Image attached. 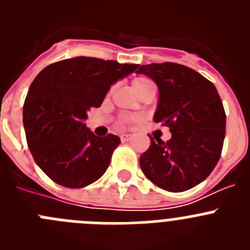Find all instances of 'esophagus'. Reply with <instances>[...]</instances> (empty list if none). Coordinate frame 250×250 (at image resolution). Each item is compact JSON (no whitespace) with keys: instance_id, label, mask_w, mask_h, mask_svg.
<instances>
[{"instance_id":"esophagus-1","label":"esophagus","mask_w":250,"mask_h":250,"mask_svg":"<svg viewBox=\"0 0 250 250\" xmlns=\"http://www.w3.org/2000/svg\"><path fill=\"white\" fill-rule=\"evenodd\" d=\"M120 139L121 141H130L132 140V135L131 134H123V135H120Z\"/></svg>"}]
</instances>
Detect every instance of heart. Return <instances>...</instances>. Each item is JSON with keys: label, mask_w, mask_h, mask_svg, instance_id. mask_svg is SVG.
I'll list each match as a JSON object with an SVG mask.
<instances>
[{"label": "heart", "mask_w": 250, "mask_h": 250, "mask_svg": "<svg viewBox=\"0 0 250 250\" xmlns=\"http://www.w3.org/2000/svg\"><path fill=\"white\" fill-rule=\"evenodd\" d=\"M150 83H152V81L146 79V77H136L135 80L132 81V87H134L135 91H138V90L143 89V87L150 85ZM135 121H138V116H134V115H124V116H121V123L123 124H131L135 123Z\"/></svg>", "instance_id": "obj_1"}]
</instances>
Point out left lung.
Returning a JSON list of instances; mask_svg holds the SVG:
<instances>
[{"mask_svg":"<svg viewBox=\"0 0 250 250\" xmlns=\"http://www.w3.org/2000/svg\"><path fill=\"white\" fill-rule=\"evenodd\" d=\"M136 72L158 85L154 121L171 132L167 143L150 136V147L140 156L141 170L164 190L191 189L209 176L222 154L227 123L222 99L213 83L184 65H141Z\"/></svg>","mask_w":250,"mask_h":250,"instance_id":"8db88e82","label":"left lung"}]
</instances>
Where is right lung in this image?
Masks as SVG:
<instances>
[{
  "instance_id": "obj_1",
  "label": "right lung",
  "mask_w": 250,
  "mask_h": 250,
  "mask_svg": "<svg viewBox=\"0 0 250 250\" xmlns=\"http://www.w3.org/2000/svg\"><path fill=\"white\" fill-rule=\"evenodd\" d=\"M138 67L79 56L51 63L37 75L23 104V126L31 154L51 180L75 189L104 175L120 138H99L83 121L112 83Z\"/></svg>"
}]
</instances>
